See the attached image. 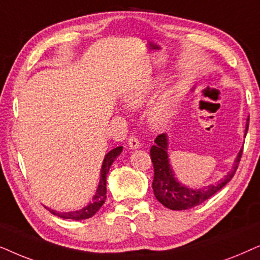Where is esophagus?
<instances>
[{
    "instance_id": "esophagus-1",
    "label": "esophagus",
    "mask_w": 260,
    "mask_h": 260,
    "mask_svg": "<svg viewBox=\"0 0 260 260\" xmlns=\"http://www.w3.org/2000/svg\"><path fill=\"white\" fill-rule=\"evenodd\" d=\"M128 146H129L131 150H137V148L140 147V141L136 137H131L128 139Z\"/></svg>"
}]
</instances>
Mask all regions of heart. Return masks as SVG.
I'll return each mask as SVG.
<instances>
[{
  "label": "heart",
  "instance_id": "heart-1",
  "mask_svg": "<svg viewBox=\"0 0 260 260\" xmlns=\"http://www.w3.org/2000/svg\"><path fill=\"white\" fill-rule=\"evenodd\" d=\"M159 81L145 83L128 89L122 96V102L127 108L137 109L144 106L154 94L158 88ZM179 98V88L177 85L166 89L148 107L146 113L147 123L152 129L161 131L171 123L176 114V107Z\"/></svg>",
  "mask_w": 260,
  "mask_h": 260
}]
</instances>
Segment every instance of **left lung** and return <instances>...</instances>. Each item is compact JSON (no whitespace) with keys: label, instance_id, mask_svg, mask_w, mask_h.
Returning <instances> with one entry per match:
<instances>
[{"label":"left lung","instance_id":"8db88e82","mask_svg":"<svg viewBox=\"0 0 260 260\" xmlns=\"http://www.w3.org/2000/svg\"><path fill=\"white\" fill-rule=\"evenodd\" d=\"M248 121L245 128V134L248 129ZM169 138L168 134L162 133L158 136L154 140V145L151 147L150 154L154 168V177L152 182L154 196L162 206L172 210H185L193 208L201 205L205 201L210 199L214 193H216L220 189H222L228 182L233 178L237 171L239 161H240L243 148L239 151L235 158L233 168L230 172H227L220 181L215 184H209L202 188H189L176 178V175L172 170L170 159L168 154Z\"/></svg>","mask_w":260,"mask_h":260}]
</instances>
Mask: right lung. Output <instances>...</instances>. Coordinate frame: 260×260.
<instances>
[{"instance_id":"right-lung-1","label":"right lung","mask_w":260,"mask_h":260,"mask_svg":"<svg viewBox=\"0 0 260 260\" xmlns=\"http://www.w3.org/2000/svg\"><path fill=\"white\" fill-rule=\"evenodd\" d=\"M122 146H119L116 148H113L108 153L105 155L103 159L102 168H101V175H100V183L98 189H96V193L92 197V201L86 207H83L82 209L75 210V212H57V210L47 208L45 207L48 212L53 214L55 216H59L61 219H70V220H85L89 217L94 216L96 213L99 212L100 208L103 206L105 201L107 199V175H108L110 166H112L113 161L115 160L117 155L121 154L122 152Z\"/></svg>"}]
</instances>
